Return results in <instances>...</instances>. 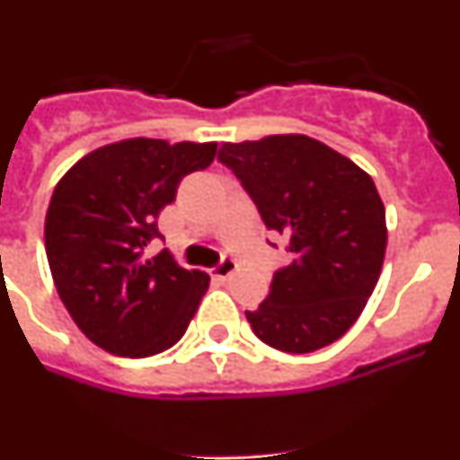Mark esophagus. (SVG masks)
Returning <instances> with one entry per match:
<instances>
[{
	"label": "esophagus",
	"mask_w": 460,
	"mask_h": 460,
	"mask_svg": "<svg viewBox=\"0 0 460 460\" xmlns=\"http://www.w3.org/2000/svg\"><path fill=\"white\" fill-rule=\"evenodd\" d=\"M234 271H237V260L223 258L221 265H217L214 270H211V276H217V279H230Z\"/></svg>",
	"instance_id": "obj_1"
}]
</instances>
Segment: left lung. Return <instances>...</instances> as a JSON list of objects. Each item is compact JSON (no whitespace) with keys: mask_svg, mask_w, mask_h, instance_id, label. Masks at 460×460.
<instances>
[{"mask_svg":"<svg viewBox=\"0 0 460 460\" xmlns=\"http://www.w3.org/2000/svg\"><path fill=\"white\" fill-rule=\"evenodd\" d=\"M218 158L292 253L265 302L246 311L255 336L295 355L339 341L376 290L387 249L371 174L302 133L223 142Z\"/></svg>","mask_w":460,"mask_h":460,"instance_id":"1","label":"left lung"}]
</instances>
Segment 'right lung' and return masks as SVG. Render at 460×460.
Listing matches in <instances>:
<instances>
[{
  "mask_svg": "<svg viewBox=\"0 0 460 460\" xmlns=\"http://www.w3.org/2000/svg\"><path fill=\"white\" fill-rule=\"evenodd\" d=\"M217 142L128 137L66 170L46 214V253L73 323L110 355L149 357L184 336L209 288L170 251L149 258L158 211L181 177L209 168Z\"/></svg>",
  "mask_w": 460,
  "mask_h": 460,
  "instance_id": "right-lung-1",
  "label": "right lung"
}]
</instances>
